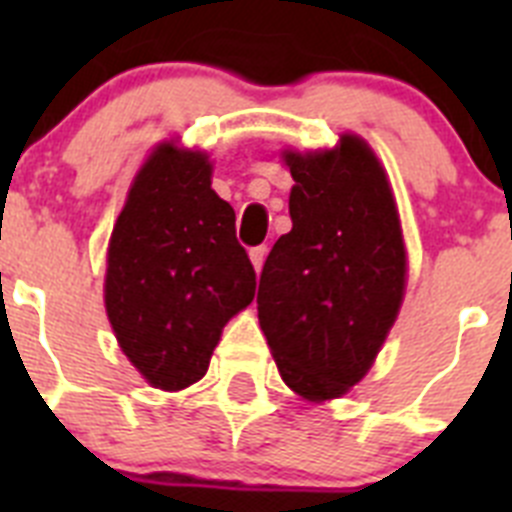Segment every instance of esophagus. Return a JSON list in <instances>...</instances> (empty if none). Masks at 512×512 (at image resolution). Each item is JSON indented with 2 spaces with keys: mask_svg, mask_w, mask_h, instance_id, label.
I'll return each instance as SVG.
<instances>
[{
  "mask_svg": "<svg viewBox=\"0 0 512 512\" xmlns=\"http://www.w3.org/2000/svg\"><path fill=\"white\" fill-rule=\"evenodd\" d=\"M248 256H251V264H253V269H256V274H259V271H261V266H264V259H266V248H264V246H256V248H251V253H248Z\"/></svg>",
  "mask_w": 512,
  "mask_h": 512,
  "instance_id": "34e87169",
  "label": "esophagus"
}]
</instances>
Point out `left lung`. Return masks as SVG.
Returning <instances> with one entry per match:
<instances>
[{
  "mask_svg": "<svg viewBox=\"0 0 512 512\" xmlns=\"http://www.w3.org/2000/svg\"><path fill=\"white\" fill-rule=\"evenodd\" d=\"M292 230L266 256L259 323L289 390L336 400L364 379L405 295V243L390 182L359 135L284 151Z\"/></svg>",
  "mask_w": 512,
  "mask_h": 512,
  "instance_id": "8db88e82",
  "label": "left lung"
}]
</instances>
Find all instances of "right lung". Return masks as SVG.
Listing matches in <instances>:
<instances>
[{
	"label": "right lung",
	"mask_w": 512,
	"mask_h": 512,
	"mask_svg": "<svg viewBox=\"0 0 512 512\" xmlns=\"http://www.w3.org/2000/svg\"><path fill=\"white\" fill-rule=\"evenodd\" d=\"M210 179L207 153L161 143L133 179L107 248L104 307L117 343L166 392L205 377L225 323L256 295L235 212Z\"/></svg>",
	"instance_id": "add662e5"
}]
</instances>
